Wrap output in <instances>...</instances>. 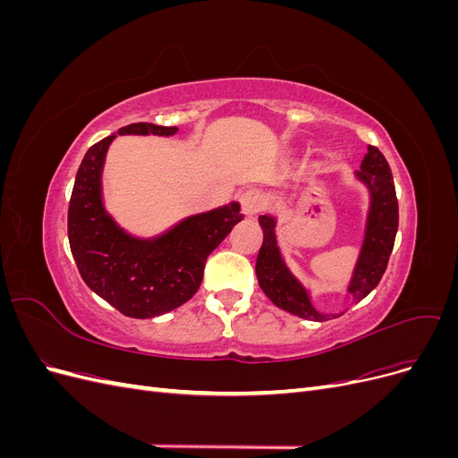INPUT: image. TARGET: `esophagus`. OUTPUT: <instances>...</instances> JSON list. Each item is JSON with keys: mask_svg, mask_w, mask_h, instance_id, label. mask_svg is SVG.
Masks as SVG:
<instances>
[{"mask_svg": "<svg viewBox=\"0 0 458 458\" xmlns=\"http://www.w3.org/2000/svg\"><path fill=\"white\" fill-rule=\"evenodd\" d=\"M266 204H267L266 195H263V192H261V191H258V189L246 191L244 195L241 197L242 214H244V216H248V217H254V216H258V214L263 210V208H266Z\"/></svg>", "mask_w": 458, "mask_h": 458, "instance_id": "obj_1", "label": "esophagus"}]
</instances>
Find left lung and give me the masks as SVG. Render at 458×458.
<instances>
[{"mask_svg": "<svg viewBox=\"0 0 458 458\" xmlns=\"http://www.w3.org/2000/svg\"><path fill=\"white\" fill-rule=\"evenodd\" d=\"M355 175L370 192L365 239L348 286V294H352L355 301H361L377 288L387 267L399 225V206L390 164L377 147L369 145L361 170L355 172ZM259 225L263 229V244L256 261V275L263 294L276 308L301 318H310V321H328V318L340 317L342 313L327 315L317 311L308 290L286 267L276 246V219L273 216H259Z\"/></svg>", "mask_w": 458, "mask_h": 458, "instance_id": "1", "label": "left lung"}]
</instances>
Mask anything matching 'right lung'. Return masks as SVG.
Returning <instances> with one entry per match:
<instances>
[{
  "instance_id": "right-lung-1",
  "label": "right lung",
  "mask_w": 458,
  "mask_h": 458,
  "mask_svg": "<svg viewBox=\"0 0 458 458\" xmlns=\"http://www.w3.org/2000/svg\"><path fill=\"white\" fill-rule=\"evenodd\" d=\"M177 128L130 123L118 135H174ZM108 135L81 160L68 204V242L78 271L97 296L122 315L150 318L195 296L206 259L242 219L241 204L191 216L155 239H135L116 225L103 206L101 174Z\"/></svg>"
}]
</instances>
